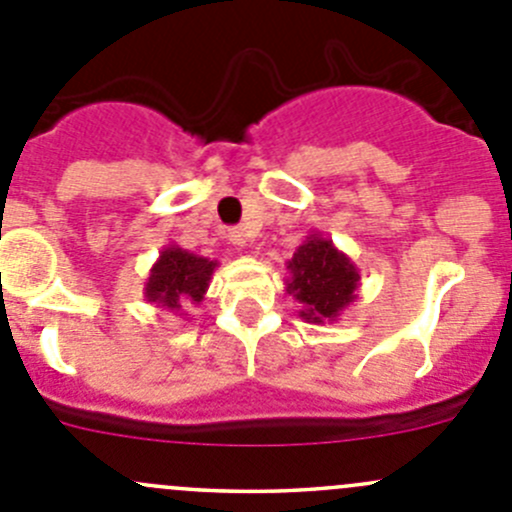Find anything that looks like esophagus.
I'll list each match as a JSON object with an SVG mask.
<instances>
[{"label": "esophagus", "mask_w": 512, "mask_h": 512, "mask_svg": "<svg viewBox=\"0 0 512 512\" xmlns=\"http://www.w3.org/2000/svg\"><path fill=\"white\" fill-rule=\"evenodd\" d=\"M227 237H230V242L235 247H247L252 242L250 240V232H247V230H232Z\"/></svg>", "instance_id": "1"}]
</instances>
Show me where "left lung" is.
Masks as SVG:
<instances>
[{"instance_id":"8db88e82","label":"left lung","mask_w":512,"mask_h":512,"mask_svg":"<svg viewBox=\"0 0 512 512\" xmlns=\"http://www.w3.org/2000/svg\"><path fill=\"white\" fill-rule=\"evenodd\" d=\"M287 292L302 304L299 317L312 324H332L356 299L359 270L329 237L307 235L287 262Z\"/></svg>"}]
</instances>
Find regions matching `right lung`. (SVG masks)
<instances>
[{
	"label": "right lung",
	"instance_id": "right-lung-1",
	"mask_svg": "<svg viewBox=\"0 0 512 512\" xmlns=\"http://www.w3.org/2000/svg\"><path fill=\"white\" fill-rule=\"evenodd\" d=\"M215 267H218L215 260L193 255L180 245H168L163 247L156 265L151 267L143 294L148 302L158 304V307L180 312L183 304L203 302Z\"/></svg>",
	"mask_w": 512,
	"mask_h": 512
}]
</instances>
